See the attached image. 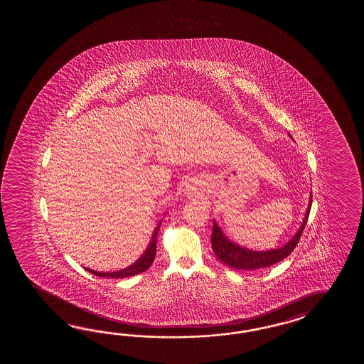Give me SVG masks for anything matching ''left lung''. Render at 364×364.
Here are the masks:
<instances>
[{
    "label": "left lung",
    "mask_w": 364,
    "mask_h": 364,
    "mask_svg": "<svg viewBox=\"0 0 364 364\" xmlns=\"http://www.w3.org/2000/svg\"><path fill=\"white\" fill-rule=\"evenodd\" d=\"M289 136L291 138L290 134H289ZM311 203H312V195H309V207H307L306 215L303 218L302 225L298 229V232H295L294 237L289 240L285 246L273 248V250L254 251L250 248L242 247L235 242L229 240L225 235L224 232L221 230V228L217 225L216 221H213V232H212L210 242H212V248H213L215 255L225 265H228L229 268H234L237 271H254V269L267 268L273 264L279 263L282 259H285L287 256L291 254L298 240H301L303 229L309 220Z\"/></svg>",
    "instance_id": "1"
}]
</instances>
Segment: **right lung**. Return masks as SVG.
Listing matches in <instances>:
<instances>
[{
    "instance_id": "obj_1",
    "label": "right lung",
    "mask_w": 364,
    "mask_h": 364,
    "mask_svg": "<svg viewBox=\"0 0 364 364\" xmlns=\"http://www.w3.org/2000/svg\"><path fill=\"white\" fill-rule=\"evenodd\" d=\"M160 226H161V223H159L157 226H156L155 232L152 234V240L149 242L147 250L143 252V255L140 256L135 263L129 265L127 268L117 272H96L90 269V268H85V271L92 273V274H96L99 277H112V279L132 277V276H135V274H139L141 272L147 271L148 268L151 267V264L154 263V260H155L156 240H157V234H159Z\"/></svg>"
}]
</instances>
